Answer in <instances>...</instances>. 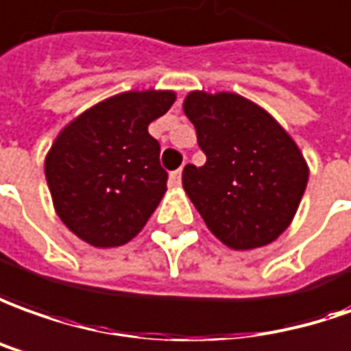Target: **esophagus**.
I'll use <instances>...</instances> for the list:
<instances>
[{"label": "esophagus", "mask_w": 351, "mask_h": 351, "mask_svg": "<svg viewBox=\"0 0 351 351\" xmlns=\"http://www.w3.org/2000/svg\"><path fill=\"white\" fill-rule=\"evenodd\" d=\"M181 168H178V170L176 171H171L170 173V185H173V187H178V185H180L181 183Z\"/></svg>", "instance_id": "obj_1"}]
</instances>
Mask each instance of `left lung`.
Returning <instances> with one entry per match:
<instances>
[{
	"label": "left lung",
	"instance_id": "1",
	"mask_svg": "<svg viewBox=\"0 0 351 351\" xmlns=\"http://www.w3.org/2000/svg\"><path fill=\"white\" fill-rule=\"evenodd\" d=\"M183 110L206 154L183 168V189L208 229L235 250L273 243L298 210L308 164L263 108L235 93L193 91Z\"/></svg>",
	"mask_w": 351,
	"mask_h": 351
}]
</instances>
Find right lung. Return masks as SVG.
Here are the masks:
<instances>
[{
	"mask_svg": "<svg viewBox=\"0 0 351 351\" xmlns=\"http://www.w3.org/2000/svg\"><path fill=\"white\" fill-rule=\"evenodd\" d=\"M173 91H128L70 122L45 158L62 223L99 248L132 241L166 191L160 145L149 124L170 110Z\"/></svg>",
	"mask_w": 351,
	"mask_h": 351,
	"instance_id": "1",
	"label": "right lung"
}]
</instances>
